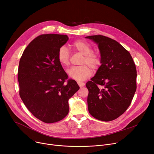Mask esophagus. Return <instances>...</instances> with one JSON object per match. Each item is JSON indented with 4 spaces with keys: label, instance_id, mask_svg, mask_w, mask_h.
<instances>
[{
    "label": "esophagus",
    "instance_id": "obj_1",
    "mask_svg": "<svg viewBox=\"0 0 154 154\" xmlns=\"http://www.w3.org/2000/svg\"><path fill=\"white\" fill-rule=\"evenodd\" d=\"M77 84H78V85H79V87H84V86L85 85V84H84V83H83V82H77Z\"/></svg>",
    "mask_w": 154,
    "mask_h": 154
}]
</instances>
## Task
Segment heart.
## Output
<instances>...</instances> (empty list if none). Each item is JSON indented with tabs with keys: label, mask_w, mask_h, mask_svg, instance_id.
<instances>
[{
	"label": "heart",
	"mask_w": 154,
	"mask_h": 154,
	"mask_svg": "<svg viewBox=\"0 0 154 154\" xmlns=\"http://www.w3.org/2000/svg\"><path fill=\"white\" fill-rule=\"evenodd\" d=\"M72 46L77 52L84 55L82 60L83 65L71 67L67 70V74L71 79L77 81H82L91 75L92 69L94 70H97L100 68L102 65V59L98 54L92 52L91 45L84 40H76L73 42ZM57 57L59 62L63 66H68L69 64L70 53L66 46L63 45L60 47Z\"/></svg>",
	"instance_id": "obj_1"
}]
</instances>
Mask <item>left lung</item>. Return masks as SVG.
Here are the masks:
<instances>
[{
    "instance_id": "8db88e82",
    "label": "left lung",
    "mask_w": 154,
    "mask_h": 154,
    "mask_svg": "<svg viewBox=\"0 0 154 154\" xmlns=\"http://www.w3.org/2000/svg\"><path fill=\"white\" fill-rule=\"evenodd\" d=\"M85 38L98 44L102 65L86 83L90 114L109 122L122 115L130 106L137 88V70L131 54L116 40L95 35Z\"/></svg>"
}]
</instances>
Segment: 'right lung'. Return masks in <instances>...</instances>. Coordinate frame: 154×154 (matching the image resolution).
Wrapping results in <instances>:
<instances>
[{
    "instance_id": "right-lung-1",
    "label": "right lung",
    "mask_w": 154,
    "mask_h": 154,
    "mask_svg": "<svg viewBox=\"0 0 154 154\" xmlns=\"http://www.w3.org/2000/svg\"><path fill=\"white\" fill-rule=\"evenodd\" d=\"M67 35H38L27 45L19 62V95L28 110L47 124L57 122L69 113V99L79 89L75 80L69 79L57 57Z\"/></svg>"
}]
</instances>
